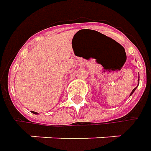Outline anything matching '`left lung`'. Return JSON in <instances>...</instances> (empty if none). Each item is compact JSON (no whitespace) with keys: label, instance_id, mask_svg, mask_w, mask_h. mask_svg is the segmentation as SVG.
Wrapping results in <instances>:
<instances>
[{"label":"left lung","instance_id":"obj_1","mask_svg":"<svg viewBox=\"0 0 151 151\" xmlns=\"http://www.w3.org/2000/svg\"><path fill=\"white\" fill-rule=\"evenodd\" d=\"M135 89H136V88H134V90L132 91V92H131V94H133V93H134V91H135ZM130 94V95H131Z\"/></svg>","mask_w":151,"mask_h":151}]
</instances>
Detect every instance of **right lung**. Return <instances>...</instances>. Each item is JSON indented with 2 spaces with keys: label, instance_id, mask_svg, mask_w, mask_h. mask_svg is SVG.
I'll return each instance as SVG.
<instances>
[{
  "label": "right lung",
  "instance_id": "1",
  "mask_svg": "<svg viewBox=\"0 0 151 151\" xmlns=\"http://www.w3.org/2000/svg\"><path fill=\"white\" fill-rule=\"evenodd\" d=\"M32 113H35V114H37V113H36V112H32Z\"/></svg>",
  "mask_w": 151,
  "mask_h": 151
}]
</instances>
